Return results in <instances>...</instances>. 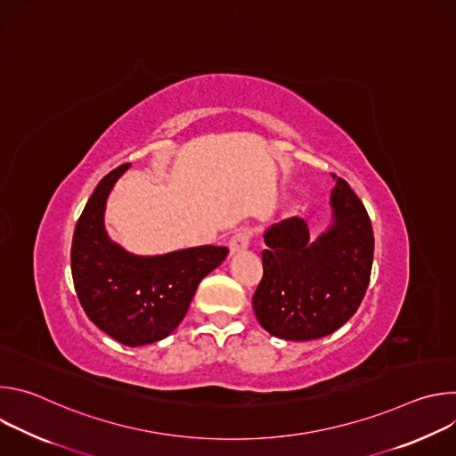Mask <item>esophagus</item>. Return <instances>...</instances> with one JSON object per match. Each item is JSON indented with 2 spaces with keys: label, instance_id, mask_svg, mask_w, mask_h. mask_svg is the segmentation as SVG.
Returning <instances> with one entry per match:
<instances>
[{
  "label": "esophagus",
  "instance_id": "1",
  "mask_svg": "<svg viewBox=\"0 0 456 456\" xmlns=\"http://www.w3.org/2000/svg\"><path fill=\"white\" fill-rule=\"evenodd\" d=\"M248 241H250V231L248 229H238L231 240H229V250H231V256L238 254V252H243L247 247H248Z\"/></svg>",
  "mask_w": 456,
  "mask_h": 456
}]
</instances>
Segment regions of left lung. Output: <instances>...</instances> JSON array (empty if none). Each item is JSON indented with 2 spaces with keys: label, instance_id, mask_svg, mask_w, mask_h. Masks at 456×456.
I'll return each instance as SVG.
<instances>
[{
  "label": "left lung",
  "instance_id": "8db88e82",
  "mask_svg": "<svg viewBox=\"0 0 456 456\" xmlns=\"http://www.w3.org/2000/svg\"><path fill=\"white\" fill-rule=\"evenodd\" d=\"M332 222L315 240L292 216L264 238V278L252 306L259 324L285 341H312L336 332L357 312L371 274L373 231L350 185L332 175Z\"/></svg>",
  "mask_w": 456,
  "mask_h": 456
}]
</instances>
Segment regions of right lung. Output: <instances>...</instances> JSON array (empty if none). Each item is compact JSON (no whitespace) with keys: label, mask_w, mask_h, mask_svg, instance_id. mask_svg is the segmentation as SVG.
<instances>
[{"label":"right lung","mask_w":456,"mask_h":456,"mask_svg":"<svg viewBox=\"0 0 456 456\" xmlns=\"http://www.w3.org/2000/svg\"><path fill=\"white\" fill-rule=\"evenodd\" d=\"M127 167L108 173L92 192L74 231L72 276L94 324L126 346H144L178 327L199 283L222 265L229 248L202 245L137 256L115 243L106 232L104 211Z\"/></svg>","instance_id":"right-lung-1"}]
</instances>
